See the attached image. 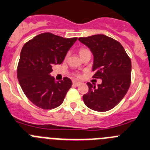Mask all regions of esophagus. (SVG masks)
Instances as JSON below:
<instances>
[{"label":"esophagus","instance_id":"1","mask_svg":"<svg viewBox=\"0 0 150 150\" xmlns=\"http://www.w3.org/2000/svg\"><path fill=\"white\" fill-rule=\"evenodd\" d=\"M73 84L75 85V86H78V85L81 84V82L75 81H73Z\"/></svg>","mask_w":150,"mask_h":150}]
</instances>
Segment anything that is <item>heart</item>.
<instances>
[{
    "mask_svg": "<svg viewBox=\"0 0 150 150\" xmlns=\"http://www.w3.org/2000/svg\"><path fill=\"white\" fill-rule=\"evenodd\" d=\"M90 52V51H89L88 49H87V48H81L80 49V51H79V54H83V53H84V52ZM78 77H80V75H76Z\"/></svg>",
    "mask_w": 150,
    "mask_h": 150,
    "instance_id": "1",
    "label": "heart"
}]
</instances>
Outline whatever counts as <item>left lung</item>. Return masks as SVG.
Wrapping results in <instances>:
<instances>
[{
    "label": "left lung",
    "instance_id": "left-lung-1",
    "mask_svg": "<svg viewBox=\"0 0 150 150\" xmlns=\"http://www.w3.org/2000/svg\"><path fill=\"white\" fill-rule=\"evenodd\" d=\"M78 40L93 54V78L102 81L98 87L87 82L89 91L83 96V102L96 111L110 110L122 100L130 87V57L120 43L105 35L80 37Z\"/></svg>",
    "mask_w": 150,
    "mask_h": 150
}]
</instances>
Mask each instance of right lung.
I'll list each match as a JSON object with an SVG mask.
<instances>
[{"mask_svg": "<svg viewBox=\"0 0 150 150\" xmlns=\"http://www.w3.org/2000/svg\"><path fill=\"white\" fill-rule=\"evenodd\" d=\"M77 39H66L53 33H43L23 46L17 76L24 93L37 107L50 110L63 103L72 87V81L65 77L62 81H55L50 73L54 66L63 61Z\"/></svg>", "mask_w": 150, "mask_h": 150, "instance_id": "obj_1", "label": "right lung"}]
</instances>
